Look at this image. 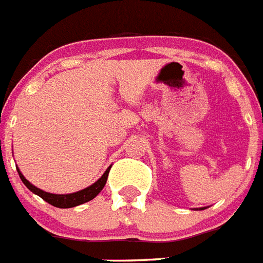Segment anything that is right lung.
Masks as SVG:
<instances>
[{"label":"right lung","instance_id":"right-lung-1","mask_svg":"<svg viewBox=\"0 0 263 263\" xmlns=\"http://www.w3.org/2000/svg\"><path fill=\"white\" fill-rule=\"evenodd\" d=\"M110 168L108 167L106 170V172L103 174L102 178L95 182V183L89 186V187L84 189V190H80L77 193H73V194H51V193H46V191L41 190V189L35 187L33 184H31L28 180L25 179L23 174L17 170L18 175H20V179L23 180V183L32 191L33 194L39 195L42 199H45L46 202H48L50 205L55 208H62V209H66V208H73L77 206V205H81V203H85L88 201H91L96 197V195L103 190L104 184L107 182V178H108V172H110Z\"/></svg>","mask_w":263,"mask_h":263}]
</instances>
